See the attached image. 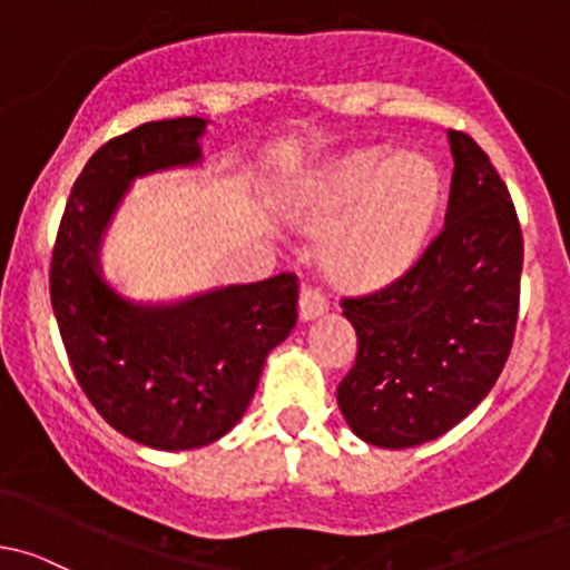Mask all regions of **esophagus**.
Segmentation results:
<instances>
[{"mask_svg":"<svg viewBox=\"0 0 570 570\" xmlns=\"http://www.w3.org/2000/svg\"><path fill=\"white\" fill-rule=\"evenodd\" d=\"M326 313V298L321 296L318 287H302V321H315Z\"/></svg>","mask_w":570,"mask_h":570,"instance_id":"obj_1","label":"esophagus"}]
</instances>
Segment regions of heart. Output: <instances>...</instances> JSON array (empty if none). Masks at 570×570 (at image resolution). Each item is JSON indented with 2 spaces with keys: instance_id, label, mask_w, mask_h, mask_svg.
<instances>
[{
  "instance_id": "obj_1",
  "label": "heart",
  "mask_w": 570,
  "mask_h": 570,
  "mask_svg": "<svg viewBox=\"0 0 570 570\" xmlns=\"http://www.w3.org/2000/svg\"><path fill=\"white\" fill-rule=\"evenodd\" d=\"M442 203V175L431 158L386 148L351 150L304 175L285 197L293 225L324 233L328 277L379 287L420 257Z\"/></svg>"
}]
</instances>
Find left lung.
<instances>
[{
	"instance_id": "8db88e82",
	"label": "left lung",
	"mask_w": 570,
	"mask_h": 570,
	"mask_svg": "<svg viewBox=\"0 0 570 570\" xmlns=\"http://www.w3.org/2000/svg\"><path fill=\"white\" fill-rule=\"evenodd\" d=\"M444 227L395 283L343 298L356 362L337 386L351 431L386 450L459 425L491 392L519 321L524 238L508 186L469 134L448 131Z\"/></svg>"
}]
</instances>
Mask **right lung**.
<instances>
[{"label": "right lung", "mask_w": 570, "mask_h": 570, "mask_svg": "<svg viewBox=\"0 0 570 570\" xmlns=\"http://www.w3.org/2000/svg\"><path fill=\"white\" fill-rule=\"evenodd\" d=\"M203 134V117H175L101 145L70 189L51 252V307L76 381L115 431L156 450L225 436L249 406L268 351L298 318L293 274L169 307L131 304L104 283L101 233L131 180L197 164Z\"/></svg>", "instance_id": "right-lung-1"}]
</instances>
